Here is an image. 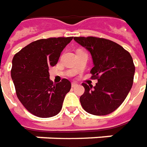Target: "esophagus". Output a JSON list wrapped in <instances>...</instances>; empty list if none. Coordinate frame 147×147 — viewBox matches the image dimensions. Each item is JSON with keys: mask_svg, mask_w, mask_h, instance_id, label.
Returning <instances> with one entry per match:
<instances>
[{"mask_svg": "<svg viewBox=\"0 0 147 147\" xmlns=\"http://www.w3.org/2000/svg\"><path fill=\"white\" fill-rule=\"evenodd\" d=\"M78 86V84L76 83V82H72L71 83V86L73 87V88H74V87H76Z\"/></svg>", "mask_w": 147, "mask_h": 147, "instance_id": "34e87169", "label": "esophagus"}]
</instances>
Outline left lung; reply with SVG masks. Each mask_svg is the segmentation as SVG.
Masks as SVG:
<instances>
[{
  "label": "left lung",
  "mask_w": 147,
  "mask_h": 147,
  "mask_svg": "<svg viewBox=\"0 0 147 147\" xmlns=\"http://www.w3.org/2000/svg\"><path fill=\"white\" fill-rule=\"evenodd\" d=\"M92 55L94 66L92 79L96 86L82 83L85 92L80 102L87 113L98 116L117 110L126 99L132 87L135 66L128 51L114 41L96 37H74Z\"/></svg>",
  "instance_id": "obj_1"
}]
</instances>
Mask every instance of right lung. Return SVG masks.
Returning a JSON list of instances; mask_svg holds the SVG:
<instances>
[{
	"instance_id": "right-lung-1",
	"label": "right lung",
	"mask_w": 147,
	"mask_h": 147,
	"mask_svg": "<svg viewBox=\"0 0 147 147\" xmlns=\"http://www.w3.org/2000/svg\"><path fill=\"white\" fill-rule=\"evenodd\" d=\"M73 37H49L33 41L14 55L11 77L19 101L39 118L55 116L61 110L65 95L71 89L69 80L53 85L49 67L54 66Z\"/></svg>"
}]
</instances>
